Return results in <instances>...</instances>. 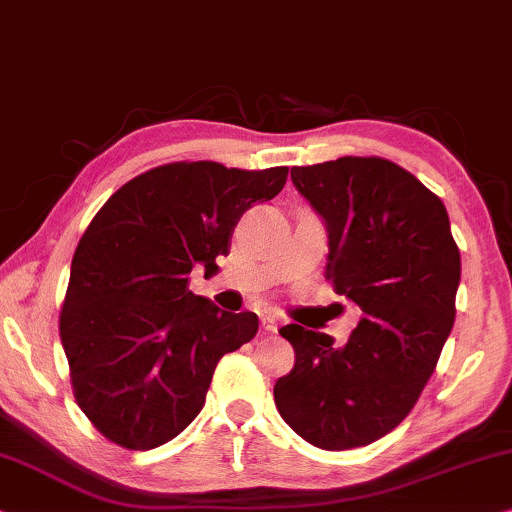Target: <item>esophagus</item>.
I'll return each instance as SVG.
<instances>
[{"instance_id": "obj_1", "label": "esophagus", "mask_w": 512, "mask_h": 512, "mask_svg": "<svg viewBox=\"0 0 512 512\" xmlns=\"http://www.w3.org/2000/svg\"><path fill=\"white\" fill-rule=\"evenodd\" d=\"M261 325H263V330L277 332V328H279V318L274 316L272 311H265V314L261 316Z\"/></svg>"}]
</instances>
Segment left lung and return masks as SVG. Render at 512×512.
<instances>
[{
	"mask_svg": "<svg viewBox=\"0 0 512 512\" xmlns=\"http://www.w3.org/2000/svg\"><path fill=\"white\" fill-rule=\"evenodd\" d=\"M295 189L328 226L325 277L362 318L344 346L284 325L295 365L274 404L323 450L367 446L416 406L455 323L459 249L441 198L381 157L291 168Z\"/></svg>",
	"mask_w": 512,
	"mask_h": 512,
	"instance_id": "left-lung-1",
	"label": "left lung"
}]
</instances>
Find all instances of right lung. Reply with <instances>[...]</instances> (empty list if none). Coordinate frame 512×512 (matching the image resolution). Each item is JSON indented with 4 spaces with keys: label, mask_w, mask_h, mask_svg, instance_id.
<instances>
[{
    "label": "right lung",
    "mask_w": 512,
    "mask_h": 512,
    "mask_svg": "<svg viewBox=\"0 0 512 512\" xmlns=\"http://www.w3.org/2000/svg\"><path fill=\"white\" fill-rule=\"evenodd\" d=\"M286 175L175 161L96 212L73 254L59 335L76 402L108 441L150 450L175 439L201 413L221 355L254 339V311H221L189 291V274L219 270L242 214Z\"/></svg>",
    "instance_id": "obj_1"
}]
</instances>
